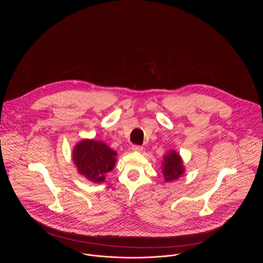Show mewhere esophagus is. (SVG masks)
Segmentation results:
<instances>
[{
	"label": "esophagus",
	"mask_w": 263,
	"mask_h": 263,
	"mask_svg": "<svg viewBox=\"0 0 263 263\" xmlns=\"http://www.w3.org/2000/svg\"><path fill=\"white\" fill-rule=\"evenodd\" d=\"M143 147L142 146H133L132 147V151H134V152H138V153H141L142 151H143Z\"/></svg>",
	"instance_id": "obj_1"
}]
</instances>
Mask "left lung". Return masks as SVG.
<instances>
[{"instance_id": "obj_1", "label": "left lung", "mask_w": 263, "mask_h": 263, "mask_svg": "<svg viewBox=\"0 0 263 263\" xmlns=\"http://www.w3.org/2000/svg\"><path fill=\"white\" fill-rule=\"evenodd\" d=\"M161 167L166 182L179 179L185 172L183 160L180 154L175 150H170L164 156Z\"/></svg>"}]
</instances>
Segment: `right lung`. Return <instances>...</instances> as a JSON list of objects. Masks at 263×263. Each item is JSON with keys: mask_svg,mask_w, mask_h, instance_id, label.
Segmentation results:
<instances>
[{"mask_svg": "<svg viewBox=\"0 0 263 263\" xmlns=\"http://www.w3.org/2000/svg\"><path fill=\"white\" fill-rule=\"evenodd\" d=\"M116 157L117 153L109 146L94 139L81 140L72 152L78 173L93 183L105 181L116 164Z\"/></svg>", "mask_w": 263, "mask_h": 263, "instance_id": "obj_1", "label": "right lung"}]
</instances>
